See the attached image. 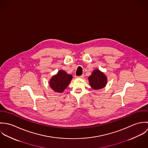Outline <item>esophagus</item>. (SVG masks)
Masks as SVG:
<instances>
[{
    "mask_svg": "<svg viewBox=\"0 0 148 148\" xmlns=\"http://www.w3.org/2000/svg\"><path fill=\"white\" fill-rule=\"evenodd\" d=\"M84 75H81V76H78V77H79V78H81V79H83V78H84Z\"/></svg>",
    "mask_w": 148,
    "mask_h": 148,
    "instance_id": "34e87169",
    "label": "esophagus"
}]
</instances>
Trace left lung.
Here are the masks:
<instances>
[{"label":"left lung","mask_w":148,"mask_h":148,"mask_svg":"<svg viewBox=\"0 0 148 148\" xmlns=\"http://www.w3.org/2000/svg\"><path fill=\"white\" fill-rule=\"evenodd\" d=\"M88 80L92 88L100 89L106 86L107 79L103 73L98 69H95L88 77Z\"/></svg>","instance_id":"8db88e82"}]
</instances>
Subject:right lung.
Segmentation results:
<instances>
[{
  "instance_id": "right-lung-1",
  "label": "right lung",
  "mask_w": 148,
  "mask_h": 148,
  "mask_svg": "<svg viewBox=\"0 0 148 148\" xmlns=\"http://www.w3.org/2000/svg\"><path fill=\"white\" fill-rule=\"evenodd\" d=\"M72 79V76L71 75H69L63 70H60L57 75L52 77L49 85L53 90L61 93L68 86Z\"/></svg>"
}]
</instances>
